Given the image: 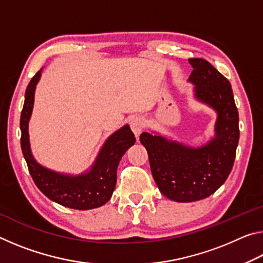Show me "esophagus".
<instances>
[{"label":"esophagus","instance_id":"34e87169","mask_svg":"<svg viewBox=\"0 0 263 263\" xmlns=\"http://www.w3.org/2000/svg\"><path fill=\"white\" fill-rule=\"evenodd\" d=\"M130 126H131V130L133 131V133H135L136 136H139L142 131V128H144V126H145L144 119H142L141 117H133L131 119Z\"/></svg>","mask_w":263,"mask_h":263}]
</instances>
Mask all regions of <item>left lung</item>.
<instances>
[{
	"instance_id": "1",
	"label": "left lung",
	"mask_w": 263,
	"mask_h": 263,
	"mask_svg": "<svg viewBox=\"0 0 263 263\" xmlns=\"http://www.w3.org/2000/svg\"><path fill=\"white\" fill-rule=\"evenodd\" d=\"M189 62L193 72L188 81L195 84V97L217 112L215 138L202 147H190L148 132L140 135L159 190L180 203L206 198L224 183L239 142V115L229 80L201 58Z\"/></svg>"
}]
</instances>
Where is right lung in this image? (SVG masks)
Here are the masks:
<instances>
[{
	"instance_id": "right-lung-1",
	"label": "right lung",
	"mask_w": 263,
	"mask_h": 263,
	"mask_svg": "<svg viewBox=\"0 0 263 263\" xmlns=\"http://www.w3.org/2000/svg\"><path fill=\"white\" fill-rule=\"evenodd\" d=\"M42 69L31 79L25 91V101L21 114V146L28 168L35 185L51 201L77 210H90L109 201L117 182V167L126 151L136 142L128 125L112 133L92 164L90 171L77 176L60 174L39 164L31 153L29 121L32 114L35 86Z\"/></svg>"
}]
</instances>
